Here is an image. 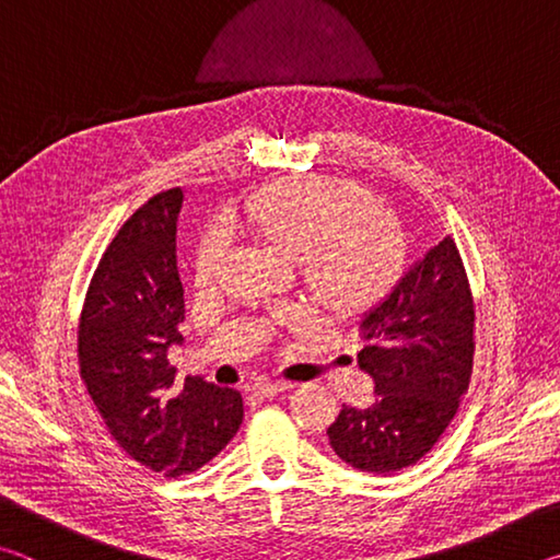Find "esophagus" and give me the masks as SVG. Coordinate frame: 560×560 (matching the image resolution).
<instances>
[{
    "mask_svg": "<svg viewBox=\"0 0 560 560\" xmlns=\"http://www.w3.org/2000/svg\"><path fill=\"white\" fill-rule=\"evenodd\" d=\"M252 390L257 393V395H261V397H273V395H279V393H283V390H289V383L259 381V383L252 385Z\"/></svg>",
    "mask_w": 560,
    "mask_h": 560,
    "instance_id": "34e87169",
    "label": "esophagus"
}]
</instances>
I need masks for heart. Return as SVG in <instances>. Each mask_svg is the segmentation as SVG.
<instances>
[{
	"label": "heart",
	"mask_w": 560,
	"mask_h": 560,
	"mask_svg": "<svg viewBox=\"0 0 560 560\" xmlns=\"http://www.w3.org/2000/svg\"><path fill=\"white\" fill-rule=\"evenodd\" d=\"M246 220L289 259L320 303L338 311L371 306L400 277L407 244L390 210L371 189L343 177L301 175L264 187L246 202ZM222 220L205 226L195 246V281L210 287L232 252Z\"/></svg>",
	"instance_id": "heart-1"
}]
</instances>
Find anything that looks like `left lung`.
<instances>
[{"mask_svg":"<svg viewBox=\"0 0 560 560\" xmlns=\"http://www.w3.org/2000/svg\"><path fill=\"white\" fill-rule=\"evenodd\" d=\"M371 407L343 405L326 430L353 469L395 474L428 454L457 415L474 363V299L452 236L430 249L360 324Z\"/></svg>","mask_w":560,"mask_h":560,"instance_id":"8db88e82","label":"left lung"}]
</instances>
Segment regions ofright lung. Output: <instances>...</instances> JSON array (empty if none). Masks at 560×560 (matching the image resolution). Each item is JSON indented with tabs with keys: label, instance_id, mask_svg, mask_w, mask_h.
Wrapping results in <instances>:
<instances>
[{
	"label": "right lung",
	"instance_id": "add662e5",
	"mask_svg": "<svg viewBox=\"0 0 560 560\" xmlns=\"http://www.w3.org/2000/svg\"><path fill=\"white\" fill-rule=\"evenodd\" d=\"M183 189L138 207L113 236L79 320V368L110 438L143 467L179 477L205 467L244 420L242 393L202 377L175 381L167 348L183 343L175 232Z\"/></svg>",
	"mask_w": 560,
	"mask_h": 560
}]
</instances>
